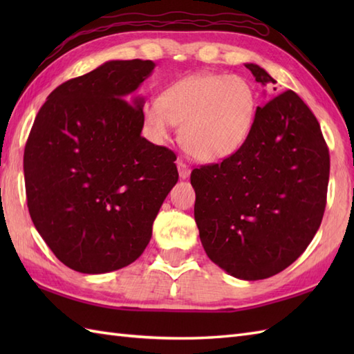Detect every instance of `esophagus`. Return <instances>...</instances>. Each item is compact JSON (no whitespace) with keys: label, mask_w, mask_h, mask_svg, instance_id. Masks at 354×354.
Instances as JSON below:
<instances>
[{"label":"esophagus","mask_w":354,"mask_h":354,"mask_svg":"<svg viewBox=\"0 0 354 354\" xmlns=\"http://www.w3.org/2000/svg\"><path fill=\"white\" fill-rule=\"evenodd\" d=\"M178 171H179V178H181V179H187V178H189L190 176V167H189V165H187L185 164V161L183 160V158H178Z\"/></svg>","instance_id":"obj_1"}]
</instances>
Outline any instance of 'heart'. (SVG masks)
Wrapping results in <instances>:
<instances>
[{"label": "heart", "mask_w": 354, "mask_h": 354, "mask_svg": "<svg viewBox=\"0 0 354 354\" xmlns=\"http://www.w3.org/2000/svg\"><path fill=\"white\" fill-rule=\"evenodd\" d=\"M257 115V93L237 74L199 73L164 89L160 100L141 108L147 137L169 138L171 124L179 126V142L194 160L216 162L237 153L251 137Z\"/></svg>", "instance_id": "heart-1"}]
</instances>
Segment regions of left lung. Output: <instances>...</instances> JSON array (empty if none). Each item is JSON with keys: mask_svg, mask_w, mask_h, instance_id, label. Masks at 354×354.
Segmentation results:
<instances>
[{"mask_svg": "<svg viewBox=\"0 0 354 354\" xmlns=\"http://www.w3.org/2000/svg\"><path fill=\"white\" fill-rule=\"evenodd\" d=\"M245 66L259 84H275L261 66ZM328 173L318 120L295 93L259 106L237 153L192 171L194 221L209 260L248 281L290 266L319 228Z\"/></svg>", "mask_w": 354, "mask_h": 354, "instance_id": "left-lung-1", "label": "left lung"}]
</instances>
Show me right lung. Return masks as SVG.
Masks as SVG:
<instances>
[{"label":"right lung","mask_w":354,"mask_h":354,"mask_svg":"<svg viewBox=\"0 0 354 354\" xmlns=\"http://www.w3.org/2000/svg\"><path fill=\"white\" fill-rule=\"evenodd\" d=\"M152 61H108L59 85L24 150L27 207L53 254L82 274L137 260L178 183L176 155L141 137Z\"/></svg>","instance_id":"obj_1"}]
</instances>
